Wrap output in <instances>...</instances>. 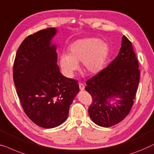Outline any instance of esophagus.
Masks as SVG:
<instances>
[{"instance_id":"esophagus-1","label":"esophagus","mask_w":154,"mask_h":154,"mask_svg":"<svg viewBox=\"0 0 154 154\" xmlns=\"http://www.w3.org/2000/svg\"><path fill=\"white\" fill-rule=\"evenodd\" d=\"M79 88L80 90H81V91H83L85 90V85L83 83H81V82H80L79 83Z\"/></svg>"}]
</instances>
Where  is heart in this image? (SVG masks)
<instances>
[{
  "mask_svg": "<svg viewBox=\"0 0 154 154\" xmlns=\"http://www.w3.org/2000/svg\"><path fill=\"white\" fill-rule=\"evenodd\" d=\"M69 54L62 53L59 63L62 72L72 78L79 69V62L89 75H97L104 69L110 54V47L106 42L96 37H89L75 41L69 48Z\"/></svg>",
  "mask_w": 154,
  "mask_h": 154,
  "instance_id": "heart-1",
  "label": "heart"
}]
</instances>
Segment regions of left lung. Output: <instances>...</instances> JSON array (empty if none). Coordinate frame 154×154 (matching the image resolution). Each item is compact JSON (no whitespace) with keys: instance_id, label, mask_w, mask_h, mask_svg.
Listing matches in <instances>:
<instances>
[{"instance_id":"1","label":"left lung","mask_w":154,"mask_h":154,"mask_svg":"<svg viewBox=\"0 0 154 154\" xmlns=\"http://www.w3.org/2000/svg\"><path fill=\"white\" fill-rule=\"evenodd\" d=\"M138 67L132 44L124 35L122 47L114 60L101 73L86 82L85 89L92 97L89 115L96 124L110 127L128 115L140 81ZM111 100L115 102L111 104Z\"/></svg>"}]
</instances>
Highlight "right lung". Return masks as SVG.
<instances>
[{"mask_svg": "<svg viewBox=\"0 0 154 154\" xmlns=\"http://www.w3.org/2000/svg\"><path fill=\"white\" fill-rule=\"evenodd\" d=\"M55 28L29 35L17 52L13 79L24 112L42 128L58 126L66 119L79 92L76 80L64 76L57 64Z\"/></svg>", "mask_w": 154, "mask_h": 154, "instance_id": "obj_1", "label": "right lung"}]
</instances>
